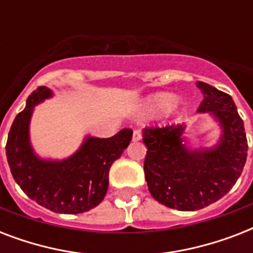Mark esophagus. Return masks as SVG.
Here are the masks:
<instances>
[{
    "instance_id": "34e87169",
    "label": "esophagus",
    "mask_w": 253,
    "mask_h": 253,
    "mask_svg": "<svg viewBox=\"0 0 253 253\" xmlns=\"http://www.w3.org/2000/svg\"><path fill=\"white\" fill-rule=\"evenodd\" d=\"M140 139H142V131L135 130L134 134H132V140H134V142H139Z\"/></svg>"
}]
</instances>
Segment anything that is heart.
<instances>
[{
    "instance_id": "b5f03b06",
    "label": "heart",
    "mask_w": 253,
    "mask_h": 253,
    "mask_svg": "<svg viewBox=\"0 0 253 253\" xmlns=\"http://www.w3.org/2000/svg\"><path fill=\"white\" fill-rule=\"evenodd\" d=\"M178 101V97L168 91H160L150 95L144 103V111L147 114H162L170 110Z\"/></svg>"
}]
</instances>
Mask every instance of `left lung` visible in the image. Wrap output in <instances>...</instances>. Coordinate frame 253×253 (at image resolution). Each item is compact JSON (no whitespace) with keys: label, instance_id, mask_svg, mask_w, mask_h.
<instances>
[{"label":"left lung","instance_id":"left-lung-1","mask_svg":"<svg viewBox=\"0 0 253 253\" xmlns=\"http://www.w3.org/2000/svg\"><path fill=\"white\" fill-rule=\"evenodd\" d=\"M204 99L198 113H209L222 134L211 148L186 144V126L143 130L147 147L144 174L148 190L167 208L194 211L220 200L235 185L247 160V136L231 95L198 81Z\"/></svg>","mask_w":253,"mask_h":253}]
</instances>
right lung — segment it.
Instances as JSON below:
<instances>
[{
  "label": "right lung",
  "instance_id": "add662e5",
  "mask_svg": "<svg viewBox=\"0 0 253 253\" xmlns=\"http://www.w3.org/2000/svg\"><path fill=\"white\" fill-rule=\"evenodd\" d=\"M52 94L49 87L39 86L29 95L9 131L6 158L14 180L29 198L53 212L80 214L102 202L111 164L128 147L132 130L123 128L111 138L87 135L64 160L39 158L30 142V121L38 103Z\"/></svg>",
  "mask_w": 253,
  "mask_h": 253
}]
</instances>
